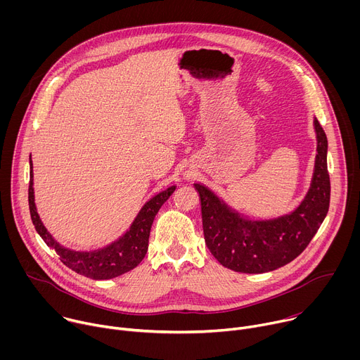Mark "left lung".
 <instances>
[{"mask_svg": "<svg viewBox=\"0 0 360 360\" xmlns=\"http://www.w3.org/2000/svg\"><path fill=\"white\" fill-rule=\"evenodd\" d=\"M316 157L311 186L297 207L281 217L250 218L212 189L195 182L200 196L205 243L217 261L235 272L265 274L285 266L309 245L326 218L330 200L328 138L314 118Z\"/></svg>", "mask_w": 360, "mask_h": 360, "instance_id": "left-lung-1", "label": "left lung"}]
</instances>
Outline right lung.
Returning <instances> with one entry per match:
<instances>
[{
	"instance_id": "obj_1",
	"label": "right lung",
	"mask_w": 360,
	"mask_h": 360,
	"mask_svg": "<svg viewBox=\"0 0 360 360\" xmlns=\"http://www.w3.org/2000/svg\"><path fill=\"white\" fill-rule=\"evenodd\" d=\"M176 185H171L167 189L153 195L148 199L143 207L136 214L135 219L129 228L111 243L89 249V250H77L61 245L51 232L44 226L35 205L34 195V172H32V160L30 157V188H28V203L30 214L35 231L42 238V240L53 249L61 262L72 269L74 272L84 275L95 281H105L117 278L125 272H129L143 259L148 250L149 232L155 215L161 210L167 199L174 193Z\"/></svg>"
}]
</instances>
